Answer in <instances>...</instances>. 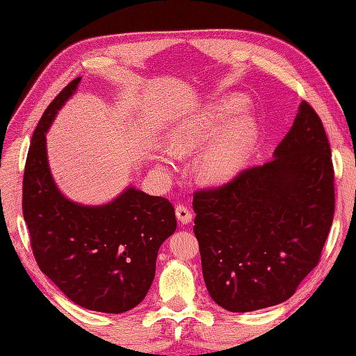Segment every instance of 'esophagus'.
Segmentation results:
<instances>
[{
  "mask_svg": "<svg viewBox=\"0 0 356 356\" xmlns=\"http://www.w3.org/2000/svg\"><path fill=\"white\" fill-rule=\"evenodd\" d=\"M176 217H177V220L184 225H188L193 222V213L184 205L176 207Z\"/></svg>",
  "mask_w": 356,
  "mask_h": 356,
  "instance_id": "obj_1",
  "label": "esophagus"
}]
</instances>
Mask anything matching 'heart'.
<instances>
[{"label":"heart","mask_w":356,"mask_h":356,"mask_svg":"<svg viewBox=\"0 0 356 356\" xmlns=\"http://www.w3.org/2000/svg\"><path fill=\"white\" fill-rule=\"evenodd\" d=\"M240 107L241 101L238 97L228 96L209 105L194 118L182 120L170 133V148L180 154L199 149ZM251 143L252 128L248 120L241 119L225 128L200 154L195 165L199 179L203 184L218 185L236 176L245 162Z\"/></svg>","instance_id":"1"}]
</instances>
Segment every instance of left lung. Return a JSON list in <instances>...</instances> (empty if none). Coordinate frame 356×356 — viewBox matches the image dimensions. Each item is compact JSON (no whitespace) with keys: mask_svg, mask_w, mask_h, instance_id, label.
Wrapping results in <instances>:
<instances>
[{"mask_svg":"<svg viewBox=\"0 0 356 356\" xmlns=\"http://www.w3.org/2000/svg\"><path fill=\"white\" fill-rule=\"evenodd\" d=\"M194 234L207 289L229 312L291 298L320 261L335 213L334 165L306 101L274 159L194 193Z\"/></svg>","mask_w":356,"mask_h":356,"instance_id":"8db88e82","label":"left lung"}]
</instances>
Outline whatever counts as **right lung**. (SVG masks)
I'll return each instance as SVG.
<instances>
[{"mask_svg": "<svg viewBox=\"0 0 356 356\" xmlns=\"http://www.w3.org/2000/svg\"><path fill=\"white\" fill-rule=\"evenodd\" d=\"M79 82L73 79L51 101L35 128L22 180V214L38 266L67 298L90 311L122 314L145 298L159 248L176 231V214L165 197L134 186L99 207L72 202L58 190L45 133Z\"/></svg>", "mask_w": 356, "mask_h": 356, "instance_id": "obj_1", "label": "right lung"}]
</instances>
